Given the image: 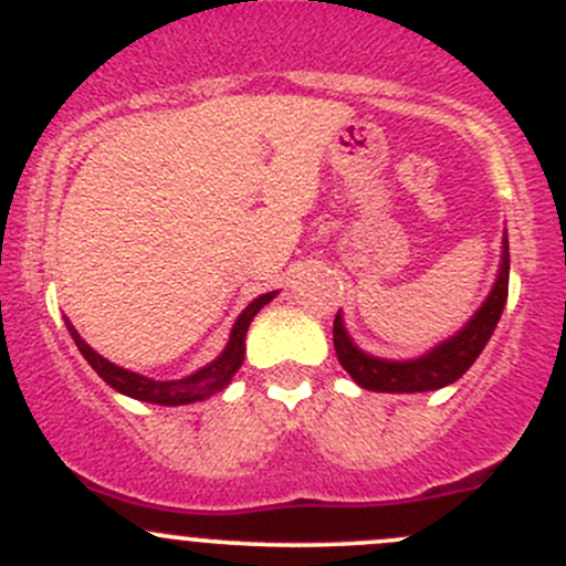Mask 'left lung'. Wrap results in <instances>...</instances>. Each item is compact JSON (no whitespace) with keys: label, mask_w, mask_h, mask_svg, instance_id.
Returning <instances> with one entry per match:
<instances>
[{"label":"left lung","mask_w":566,"mask_h":566,"mask_svg":"<svg viewBox=\"0 0 566 566\" xmlns=\"http://www.w3.org/2000/svg\"><path fill=\"white\" fill-rule=\"evenodd\" d=\"M506 293H510V243L504 238V256H501V271L495 279L493 293L482 304V310L471 317V323L452 336L449 342L438 345L427 356L416 358V361H380V358L367 356L358 350L347 336L342 317L334 319V347L339 364L347 369L353 380L361 389L369 391H432L443 389V386L454 384L462 375L471 369L479 353L484 350L488 339L493 336L495 325H499L501 312H504Z\"/></svg>","instance_id":"1"}]
</instances>
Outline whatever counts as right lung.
<instances>
[{"instance_id": "right-lung-1", "label": "right lung", "mask_w": 566, "mask_h": 566, "mask_svg": "<svg viewBox=\"0 0 566 566\" xmlns=\"http://www.w3.org/2000/svg\"><path fill=\"white\" fill-rule=\"evenodd\" d=\"M273 295L276 293H265V295H260V298L251 301L247 310H243V315L235 319V325H232V334H230V342H227L224 353H221L213 364H208L205 369L193 373L191 378H182V380H153V378H145V375L128 373V369H123V367H114L112 361H106L104 356H98V353H95L93 347H90L87 342L76 334V328H73L67 319H65V325H67V331H71L76 347L82 350V356L90 361V367H93L95 373H98L101 378L112 386V389H117L119 394H128V397H134V399H142V402L188 405V402H197V399L210 397V394L221 391L227 384H230L232 375L241 369L243 356H247L249 323L254 319L256 312H260L262 306L273 298Z\"/></svg>"}]
</instances>
